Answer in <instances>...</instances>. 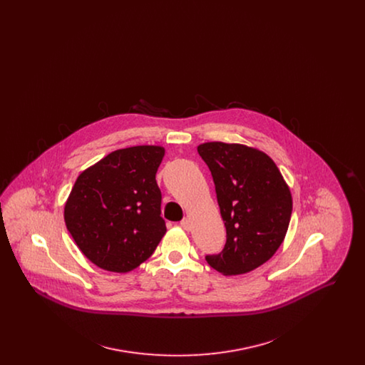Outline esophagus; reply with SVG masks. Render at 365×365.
Instances as JSON below:
<instances>
[{
    "mask_svg": "<svg viewBox=\"0 0 365 365\" xmlns=\"http://www.w3.org/2000/svg\"><path fill=\"white\" fill-rule=\"evenodd\" d=\"M179 225H180V227H182L183 230H186V231H190L191 230L190 219H187V217H185Z\"/></svg>",
    "mask_w": 365,
    "mask_h": 365,
    "instance_id": "esophagus-1",
    "label": "esophagus"
}]
</instances>
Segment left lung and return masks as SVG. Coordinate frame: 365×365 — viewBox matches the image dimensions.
Instances as JSON below:
<instances>
[{
	"label": "left lung",
	"mask_w": 365,
	"mask_h": 365,
	"mask_svg": "<svg viewBox=\"0 0 365 365\" xmlns=\"http://www.w3.org/2000/svg\"><path fill=\"white\" fill-rule=\"evenodd\" d=\"M213 178L227 241L205 257L223 275L250 272L269 260L287 232L293 200L272 158L240 143L207 142L197 148Z\"/></svg>",
	"instance_id": "8db88e82"
}]
</instances>
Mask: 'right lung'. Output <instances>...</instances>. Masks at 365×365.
<instances>
[{"instance_id":"right-lung-1","label":"right lung","mask_w":365,"mask_h":365,"mask_svg":"<svg viewBox=\"0 0 365 365\" xmlns=\"http://www.w3.org/2000/svg\"><path fill=\"white\" fill-rule=\"evenodd\" d=\"M161 146L119 149L78 176L64 208L67 230L97 267L128 272L148 260L164 237L156 173Z\"/></svg>"}]
</instances>
